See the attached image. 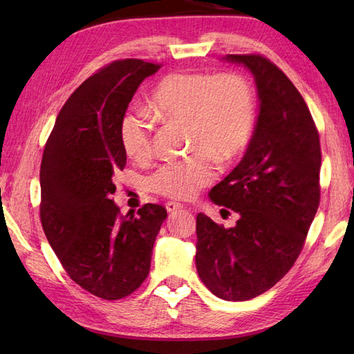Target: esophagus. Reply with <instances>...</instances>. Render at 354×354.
<instances>
[{"label": "esophagus", "instance_id": "1", "mask_svg": "<svg viewBox=\"0 0 354 354\" xmlns=\"http://www.w3.org/2000/svg\"><path fill=\"white\" fill-rule=\"evenodd\" d=\"M181 208H183V205L179 204V202H167V204H165V209H167L169 213H175Z\"/></svg>", "mask_w": 354, "mask_h": 354}]
</instances>
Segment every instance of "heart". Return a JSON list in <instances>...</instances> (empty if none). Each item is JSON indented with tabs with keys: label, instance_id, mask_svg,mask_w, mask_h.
<instances>
[{
	"label": "heart",
	"instance_id": "obj_1",
	"mask_svg": "<svg viewBox=\"0 0 354 354\" xmlns=\"http://www.w3.org/2000/svg\"><path fill=\"white\" fill-rule=\"evenodd\" d=\"M147 111L158 122L187 123L190 146L199 150L161 164L150 178L155 192L173 199H189L213 181V158L228 162L242 153L255 120L251 88L234 73L169 74L150 93ZM152 133L153 124L142 112L127 111L120 118V142L135 161L146 160L152 152Z\"/></svg>",
	"mask_w": 354,
	"mask_h": 354
}]
</instances>
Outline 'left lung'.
<instances>
[{"mask_svg": "<svg viewBox=\"0 0 354 354\" xmlns=\"http://www.w3.org/2000/svg\"><path fill=\"white\" fill-rule=\"evenodd\" d=\"M221 61L250 70L259 117L242 161L208 193L239 214L236 227L199 213L194 260L209 292L245 301L280 281L303 250L319 205L321 149L309 108L280 68L257 55Z\"/></svg>", "mask_w": 354, "mask_h": 354, "instance_id": "left-lung-1", "label": "left lung"}]
</instances>
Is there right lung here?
Returning <instances> with one entry per match:
<instances>
[{
    "instance_id": "add662e5",
    "label": "right lung",
    "mask_w": 354,
    "mask_h": 354,
    "mask_svg": "<svg viewBox=\"0 0 354 354\" xmlns=\"http://www.w3.org/2000/svg\"><path fill=\"white\" fill-rule=\"evenodd\" d=\"M161 66L124 59L86 79L59 112L41 164V222L66 274L103 299L146 280L165 208L122 216L111 194L126 165L118 124L141 82Z\"/></svg>"
}]
</instances>
